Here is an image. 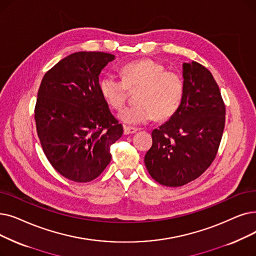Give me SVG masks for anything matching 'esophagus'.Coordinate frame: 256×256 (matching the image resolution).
Listing matches in <instances>:
<instances>
[{"label":"esophagus","instance_id":"34e87169","mask_svg":"<svg viewBox=\"0 0 256 256\" xmlns=\"http://www.w3.org/2000/svg\"><path fill=\"white\" fill-rule=\"evenodd\" d=\"M138 130L136 128L132 126H124V135H130V134H135Z\"/></svg>","mask_w":256,"mask_h":256}]
</instances>
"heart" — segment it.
<instances>
[{"label":"heart","instance_id":"heart-1","mask_svg":"<svg viewBox=\"0 0 256 256\" xmlns=\"http://www.w3.org/2000/svg\"><path fill=\"white\" fill-rule=\"evenodd\" d=\"M124 78L106 74L99 82V91L113 108L124 106L130 90L140 88L136 104L119 113V118L128 124H143L154 117L158 120L170 118L179 108L184 84L181 76L156 60L146 58L130 62L121 70Z\"/></svg>","mask_w":256,"mask_h":256}]
</instances>
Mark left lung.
Instances as JSON below:
<instances>
[{"mask_svg":"<svg viewBox=\"0 0 256 256\" xmlns=\"http://www.w3.org/2000/svg\"><path fill=\"white\" fill-rule=\"evenodd\" d=\"M184 94L168 121L152 132L144 163L154 181L182 186L214 160L225 126V104L212 74L196 62L183 64Z\"/></svg>","mask_w":256,"mask_h":256,"instance_id":"obj_1","label":"left lung"}]
</instances>
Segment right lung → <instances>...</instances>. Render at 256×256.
Segmentation results:
<instances>
[{"label": "right lung", "mask_w": 256, "mask_h": 256, "mask_svg": "<svg viewBox=\"0 0 256 256\" xmlns=\"http://www.w3.org/2000/svg\"><path fill=\"white\" fill-rule=\"evenodd\" d=\"M115 55L75 52L42 77L34 110L40 146L62 176L90 182L112 159L110 146L124 128L99 91V74Z\"/></svg>", "instance_id": "add662e5"}]
</instances>
